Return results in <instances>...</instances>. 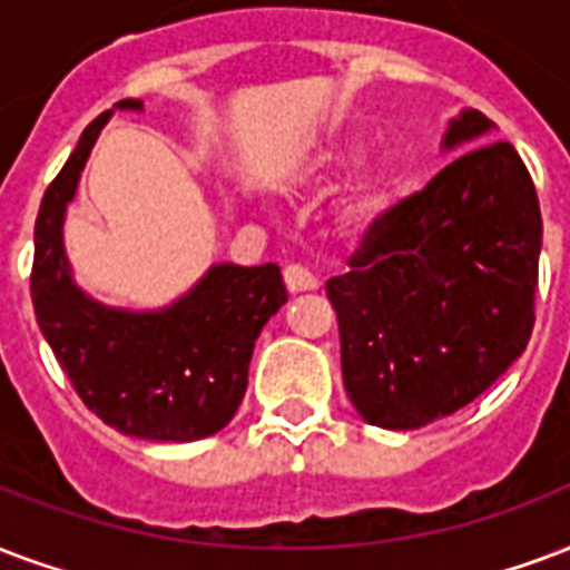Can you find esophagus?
<instances>
[{
	"label": "esophagus",
	"mask_w": 570,
	"mask_h": 570,
	"mask_svg": "<svg viewBox=\"0 0 570 570\" xmlns=\"http://www.w3.org/2000/svg\"><path fill=\"white\" fill-rule=\"evenodd\" d=\"M284 284L289 293H304V289H316V277L314 272L302 263H289L284 268Z\"/></svg>",
	"instance_id": "obj_1"
}]
</instances>
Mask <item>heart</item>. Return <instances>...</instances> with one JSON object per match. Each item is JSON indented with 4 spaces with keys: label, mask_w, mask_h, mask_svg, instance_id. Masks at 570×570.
<instances>
[{
    "label": "heart",
    "mask_w": 570,
    "mask_h": 570,
    "mask_svg": "<svg viewBox=\"0 0 570 570\" xmlns=\"http://www.w3.org/2000/svg\"><path fill=\"white\" fill-rule=\"evenodd\" d=\"M355 158H358V146H328L325 151H320L314 158V164L304 169V176L314 181H325L343 173L346 167H353ZM389 169L376 167L373 173H367L355 190L350 194V199L343 203V217L346 220H371L382 206H385V194H389Z\"/></svg>",
    "instance_id": "obj_1"
}]
</instances>
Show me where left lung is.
Segmentation results:
<instances>
[{
    "mask_svg": "<svg viewBox=\"0 0 570 570\" xmlns=\"http://www.w3.org/2000/svg\"><path fill=\"white\" fill-rule=\"evenodd\" d=\"M493 121L466 110L445 149ZM541 208L511 142H481L371 220L325 295L343 389L367 424L415 430L484 394L535 325Z\"/></svg>",
    "mask_w": 570,
    "mask_h": 570,
    "instance_id": "1",
    "label": "left lung"
}]
</instances>
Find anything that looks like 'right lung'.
<instances>
[{"label": "right lung", "mask_w": 570, "mask_h": 570, "mask_svg": "<svg viewBox=\"0 0 570 570\" xmlns=\"http://www.w3.org/2000/svg\"><path fill=\"white\" fill-rule=\"evenodd\" d=\"M140 110L142 101H119ZM110 110L82 130L77 149L43 190L35 220L29 289L38 325L89 410L125 436L206 440L236 415L254 343L286 302L284 277L266 266H215L181 302L158 314H128L73 286L62 247L65 206Z\"/></svg>", "instance_id": "right-lung-1"}]
</instances>
